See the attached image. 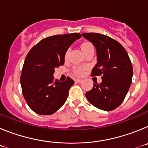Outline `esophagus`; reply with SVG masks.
<instances>
[{"mask_svg": "<svg viewBox=\"0 0 148 148\" xmlns=\"http://www.w3.org/2000/svg\"><path fill=\"white\" fill-rule=\"evenodd\" d=\"M82 79H80V78H75V82H76V83H81V82H82Z\"/></svg>", "mask_w": 148, "mask_h": 148, "instance_id": "esophagus-1", "label": "esophagus"}]
</instances>
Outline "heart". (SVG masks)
<instances>
[{"mask_svg":"<svg viewBox=\"0 0 148 148\" xmlns=\"http://www.w3.org/2000/svg\"><path fill=\"white\" fill-rule=\"evenodd\" d=\"M81 48H82L83 53H84L85 52H87V50H89V49H93V46L90 44V43L87 42L82 44V46H81ZM66 56H67V53L65 55V57H66ZM84 69L82 67H75V69H74V73H75V74H77V75H82V73H84Z\"/></svg>","mask_w":148,"mask_h":148,"instance_id":"1","label":"heart"}]
</instances>
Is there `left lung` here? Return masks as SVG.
Listing matches in <instances>:
<instances>
[{"label": "left lung", "mask_w": 148, "mask_h": 148, "mask_svg": "<svg viewBox=\"0 0 148 148\" xmlns=\"http://www.w3.org/2000/svg\"><path fill=\"white\" fill-rule=\"evenodd\" d=\"M96 49L97 63L92 68V76L101 75L100 84H93L86 92L89 102L105 111L116 109L123 102L132 83L133 66L127 51L122 46L107 35L83 33Z\"/></svg>", "instance_id": "8db88e82"}]
</instances>
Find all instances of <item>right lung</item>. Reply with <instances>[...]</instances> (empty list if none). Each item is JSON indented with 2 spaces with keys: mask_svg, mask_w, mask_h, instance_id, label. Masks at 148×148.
Here are the masks:
<instances>
[{
  "mask_svg": "<svg viewBox=\"0 0 148 148\" xmlns=\"http://www.w3.org/2000/svg\"><path fill=\"white\" fill-rule=\"evenodd\" d=\"M81 37L79 33L53 35L42 39L27 54L20 82L23 97L35 113L52 115L65 103L74 81H55L53 74L64 64L69 47Z\"/></svg>",
  "mask_w": 148,
  "mask_h": 148,
  "instance_id": "add662e5",
  "label": "right lung"
}]
</instances>
